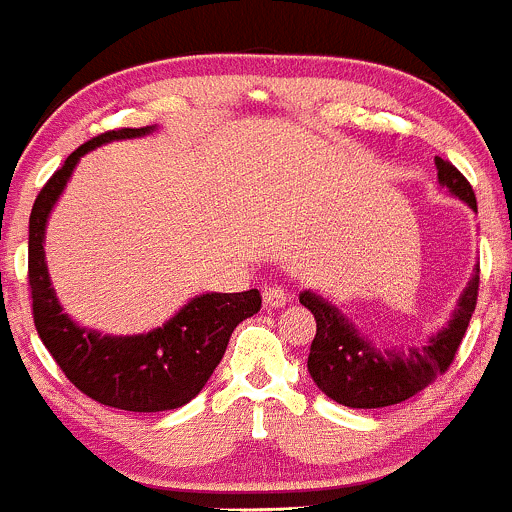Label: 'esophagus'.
Masks as SVG:
<instances>
[{
    "label": "esophagus",
    "mask_w": 512,
    "mask_h": 512,
    "mask_svg": "<svg viewBox=\"0 0 512 512\" xmlns=\"http://www.w3.org/2000/svg\"><path fill=\"white\" fill-rule=\"evenodd\" d=\"M288 303V293L281 286H266L263 291V305L266 308H283Z\"/></svg>",
    "instance_id": "esophagus-1"
}]
</instances>
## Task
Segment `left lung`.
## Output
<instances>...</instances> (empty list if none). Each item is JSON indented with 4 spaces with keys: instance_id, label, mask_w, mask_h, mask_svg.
I'll use <instances>...</instances> for the list:
<instances>
[{
    "instance_id": "1",
    "label": "left lung",
    "mask_w": 512,
    "mask_h": 512,
    "mask_svg": "<svg viewBox=\"0 0 512 512\" xmlns=\"http://www.w3.org/2000/svg\"><path fill=\"white\" fill-rule=\"evenodd\" d=\"M436 170H439V182L451 194L463 199L471 209H478L471 182L449 160L436 157ZM478 286L481 278L476 271L458 300L449 328L431 337L429 345L412 347V350L402 347L384 350L372 345L328 300L303 291L300 303L315 318V337L308 355L310 377L330 399L352 409L392 407L414 397L439 374L449 370L451 362L456 360V352L476 310Z\"/></svg>"
}]
</instances>
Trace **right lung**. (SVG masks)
I'll return each instance as SVG.
<instances>
[{"label": "right lung", "mask_w": 512, "mask_h": 512, "mask_svg": "<svg viewBox=\"0 0 512 512\" xmlns=\"http://www.w3.org/2000/svg\"><path fill=\"white\" fill-rule=\"evenodd\" d=\"M152 128H120L83 142L49 177L29 217V291L36 333L68 382L93 402L125 412H167L192 402L224 357L241 320L261 310L256 288L204 293L162 328L135 337L83 330L61 313L44 263V229L78 157L110 140L138 138Z\"/></svg>", "instance_id": "obj_1"}]
</instances>
